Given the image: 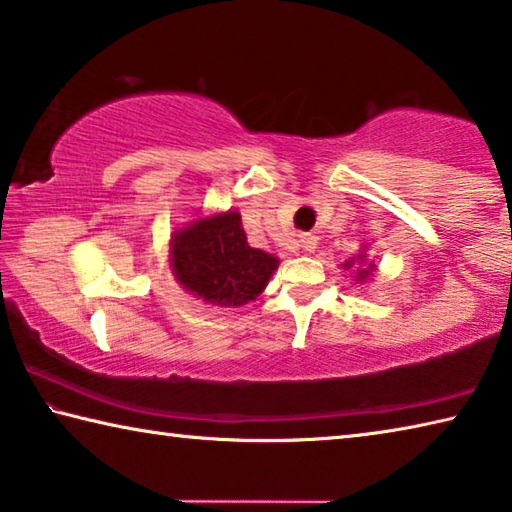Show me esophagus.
<instances>
[{"label": "esophagus", "instance_id": "1", "mask_svg": "<svg viewBox=\"0 0 512 512\" xmlns=\"http://www.w3.org/2000/svg\"><path fill=\"white\" fill-rule=\"evenodd\" d=\"M298 244H300L302 250H305V253H314L316 246H318V239L314 235H300Z\"/></svg>", "mask_w": 512, "mask_h": 512}]
</instances>
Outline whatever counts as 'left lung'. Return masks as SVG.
<instances>
[{
  "mask_svg": "<svg viewBox=\"0 0 512 512\" xmlns=\"http://www.w3.org/2000/svg\"><path fill=\"white\" fill-rule=\"evenodd\" d=\"M341 268L350 273L354 284H359V287H366V284L375 282L377 277V259L368 257V244H363L359 248V253L350 257L348 262H343Z\"/></svg>",
  "mask_w": 512,
  "mask_h": 512,
  "instance_id": "1",
  "label": "left lung"
}]
</instances>
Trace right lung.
Here are the masks:
<instances>
[{
  "label": "right lung",
  "instance_id": "obj_1",
  "mask_svg": "<svg viewBox=\"0 0 512 512\" xmlns=\"http://www.w3.org/2000/svg\"><path fill=\"white\" fill-rule=\"evenodd\" d=\"M277 266V255L250 248L237 210L196 212L169 239L176 282L210 307H244L257 300Z\"/></svg>",
  "mask_w": 512,
  "mask_h": 512
}]
</instances>
